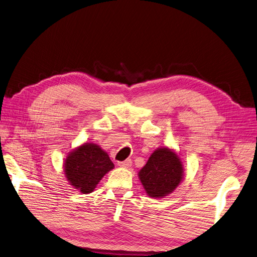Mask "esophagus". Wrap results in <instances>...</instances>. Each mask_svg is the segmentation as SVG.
I'll list each match as a JSON object with an SVG mask.
<instances>
[{
    "label": "esophagus",
    "mask_w": 257,
    "mask_h": 257,
    "mask_svg": "<svg viewBox=\"0 0 257 257\" xmlns=\"http://www.w3.org/2000/svg\"><path fill=\"white\" fill-rule=\"evenodd\" d=\"M117 164L119 165V167H121V168L128 169V168H130V167H131L132 162H131V160H130V159H127V160H125V161H119Z\"/></svg>",
    "instance_id": "obj_1"
}]
</instances>
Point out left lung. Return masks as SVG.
<instances>
[{"label":"left lung","instance_id":"left-lung-1","mask_svg":"<svg viewBox=\"0 0 257 257\" xmlns=\"http://www.w3.org/2000/svg\"><path fill=\"white\" fill-rule=\"evenodd\" d=\"M146 194L162 198L175 191L184 178V165L180 156L168 146L159 147L151 155L138 173Z\"/></svg>","mask_w":257,"mask_h":257}]
</instances>
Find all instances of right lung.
Instances as JSON below:
<instances>
[{"label":"right lung","mask_w":257,"mask_h":257,"mask_svg":"<svg viewBox=\"0 0 257 257\" xmlns=\"http://www.w3.org/2000/svg\"><path fill=\"white\" fill-rule=\"evenodd\" d=\"M113 169L114 164L107 153L90 142L69 152L64 161L66 179L82 194L93 192L99 181Z\"/></svg>","instance_id":"add662e5"}]
</instances>
